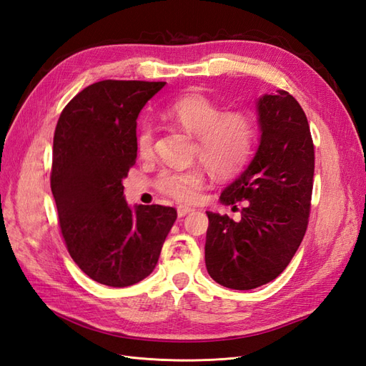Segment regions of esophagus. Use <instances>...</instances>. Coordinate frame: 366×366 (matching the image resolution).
<instances>
[{
  "mask_svg": "<svg viewBox=\"0 0 366 366\" xmlns=\"http://www.w3.org/2000/svg\"><path fill=\"white\" fill-rule=\"evenodd\" d=\"M192 207H187V206H179L177 207V214H179V217H184V215H187L189 212H192Z\"/></svg>",
  "mask_w": 366,
  "mask_h": 366,
  "instance_id": "esophagus-1",
  "label": "esophagus"
}]
</instances>
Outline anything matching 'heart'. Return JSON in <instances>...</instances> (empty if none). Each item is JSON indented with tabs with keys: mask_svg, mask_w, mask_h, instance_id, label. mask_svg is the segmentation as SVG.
I'll return each mask as SVG.
<instances>
[{
	"mask_svg": "<svg viewBox=\"0 0 366 366\" xmlns=\"http://www.w3.org/2000/svg\"><path fill=\"white\" fill-rule=\"evenodd\" d=\"M163 116L197 139V152L215 175L229 177L238 172L250 159L257 128L249 114L223 113L203 94H184L163 108ZM154 127L143 122L136 132V149L140 157L152 154ZM206 175L200 166L164 169L157 179L159 189L177 202L192 203L198 198Z\"/></svg>",
	"mask_w": 366,
	"mask_h": 366,
	"instance_id": "heart-1",
	"label": "heart"
}]
</instances>
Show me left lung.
I'll return each instance as SVG.
<instances>
[{
	"label": "left lung",
	"mask_w": 366,
	"mask_h": 366,
	"mask_svg": "<svg viewBox=\"0 0 366 366\" xmlns=\"http://www.w3.org/2000/svg\"><path fill=\"white\" fill-rule=\"evenodd\" d=\"M257 116L258 149L219 195L226 206L244 203L241 219L206 212L207 273L234 290L257 289L284 272L305 235L313 191L315 147L301 105L278 90L258 99Z\"/></svg>",
	"instance_id": "left-lung-1"
}]
</instances>
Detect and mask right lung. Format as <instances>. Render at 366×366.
Returning <instances> with one entry per match:
<instances>
[{
	"instance_id": "obj_1",
	"label": "right lung",
	"mask_w": 366,
	"mask_h": 366,
	"mask_svg": "<svg viewBox=\"0 0 366 366\" xmlns=\"http://www.w3.org/2000/svg\"><path fill=\"white\" fill-rule=\"evenodd\" d=\"M164 84L88 85L64 108L54 129L50 183L62 237L79 269L104 285L145 280L177 219L174 207H131L122 184L137 159L139 113Z\"/></svg>"
}]
</instances>
